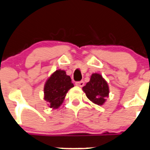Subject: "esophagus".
<instances>
[{
    "label": "esophagus",
    "mask_w": 150,
    "mask_h": 150,
    "mask_svg": "<svg viewBox=\"0 0 150 150\" xmlns=\"http://www.w3.org/2000/svg\"><path fill=\"white\" fill-rule=\"evenodd\" d=\"M75 85L78 86H79V87H83L84 86V82L83 81H77V82L75 83Z\"/></svg>",
    "instance_id": "34e87169"
}]
</instances>
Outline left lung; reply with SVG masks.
Instances as JSON below:
<instances>
[{
    "instance_id": "left-lung-1",
    "label": "left lung",
    "mask_w": 150,
    "mask_h": 150,
    "mask_svg": "<svg viewBox=\"0 0 150 150\" xmlns=\"http://www.w3.org/2000/svg\"><path fill=\"white\" fill-rule=\"evenodd\" d=\"M83 91L93 103L102 105L105 102L106 97H108L109 87L101 75L93 73L90 81L83 87Z\"/></svg>"
}]
</instances>
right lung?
Here are the masks:
<instances>
[{
  "mask_svg": "<svg viewBox=\"0 0 150 150\" xmlns=\"http://www.w3.org/2000/svg\"><path fill=\"white\" fill-rule=\"evenodd\" d=\"M74 86L64 70L58 69L47 80L44 87V99L50 108L56 109L62 104L67 91Z\"/></svg>",
  "mask_w": 150,
  "mask_h": 150,
  "instance_id": "obj_1",
  "label": "right lung"
}]
</instances>
